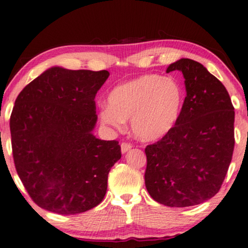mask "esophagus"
Here are the masks:
<instances>
[{"label": "esophagus", "mask_w": 248, "mask_h": 248, "mask_svg": "<svg viewBox=\"0 0 248 248\" xmlns=\"http://www.w3.org/2000/svg\"><path fill=\"white\" fill-rule=\"evenodd\" d=\"M131 148H132V145L131 144H128V143H122L121 144V152H122V154L127 153Z\"/></svg>", "instance_id": "34e87169"}]
</instances>
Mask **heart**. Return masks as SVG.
Masks as SVG:
<instances>
[{
	"mask_svg": "<svg viewBox=\"0 0 248 248\" xmlns=\"http://www.w3.org/2000/svg\"><path fill=\"white\" fill-rule=\"evenodd\" d=\"M184 101V89L178 81L144 75L113 88L100 117L115 128L129 120L134 136L144 141L157 140L176 126Z\"/></svg>",
	"mask_w": 248,
	"mask_h": 248,
	"instance_id": "1",
	"label": "heart"
}]
</instances>
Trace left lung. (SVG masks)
<instances>
[{"mask_svg":"<svg viewBox=\"0 0 248 248\" xmlns=\"http://www.w3.org/2000/svg\"><path fill=\"white\" fill-rule=\"evenodd\" d=\"M179 70L186 96L176 126L145 149V185L159 203L185 208L216 196L234 151L232 101L220 80L203 64L181 58L167 72Z\"/></svg>","mask_w":248,"mask_h":248,"instance_id":"left-lung-1","label":"left lung"}]
</instances>
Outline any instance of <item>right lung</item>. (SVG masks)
<instances>
[{"label": "right lung", "instance_id": "obj_1", "mask_svg": "<svg viewBox=\"0 0 248 248\" xmlns=\"http://www.w3.org/2000/svg\"><path fill=\"white\" fill-rule=\"evenodd\" d=\"M108 76L51 67L16 99L10 119L15 168L42 209L69 216L103 200L109 170L122 156L119 141L93 135L94 97Z\"/></svg>", "mask_w": 248, "mask_h": 248}]
</instances>
